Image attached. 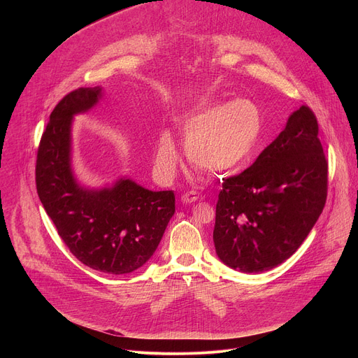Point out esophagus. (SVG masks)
I'll return each mask as SVG.
<instances>
[{"instance_id":"esophagus-1","label":"esophagus","mask_w":358,"mask_h":358,"mask_svg":"<svg viewBox=\"0 0 358 358\" xmlns=\"http://www.w3.org/2000/svg\"><path fill=\"white\" fill-rule=\"evenodd\" d=\"M196 199H198V194L194 192V191H188V192L181 195V201L184 203H191V202H195Z\"/></svg>"}]
</instances>
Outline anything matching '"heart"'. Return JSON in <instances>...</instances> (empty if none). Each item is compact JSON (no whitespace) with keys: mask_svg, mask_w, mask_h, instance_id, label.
<instances>
[{"mask_svg":"<svg viewBox=\"0 0 358 358\" xmlns=\"http://www.w3.org/2000/svg\"><path fill=\"white\" fill-rule=\"evenodd\" d=\"M178 122L187 137L185 152L189 163L211 174L234 173L246 167L257 155L264 133L262 110L249 99L194 106ZM155 163L163 177H173L178 151L170 133L162 136Z\"/></svg>","mask_w":358,"mask_h":358,"instance_id":"b5f03b06","label":"heart"}]
</instances>
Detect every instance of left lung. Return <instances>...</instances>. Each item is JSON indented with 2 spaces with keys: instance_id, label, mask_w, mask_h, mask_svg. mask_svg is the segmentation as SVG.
Here are the masks:
<instances>
[{
  "instance_id": "left-lung-1",
  "label": "left lung",
  "mask_w": 358,
  "mask_h": 358,
  "mask_svg": "<svg viewBox=\"0 0 358 358\" xmlns=\"http://www.w3.org/2000/svg\"><path fill=\"white\" fill-rule=\"evenodd\" d=\"M317 134L315 113L300 106L257 162L222 182L214 245L227 266L271 271L308 238L327 196V162Z\"/></svg>"
}]
</instances>
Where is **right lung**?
<instances>
[{
    "mask_svg": "<svg viewBox=\"0 0 358 358\" xmlns=\"http://www.w3.org/2000/svg\"><path fill=\"white\" fill-rule=\"evenodd\" d=\"M103 97V87L66 94L49 116L36 159V191L48 217L75 257L112 275L141 268L156 252L176 213L173 191H151L129 177L86 187L73 169L72 124Z\"/></svg>",
    "mask_w": 358,
    "mask_h": 358,
    "instance_id": "obj_1",
    "label": "right lung"
}]
</instances>
